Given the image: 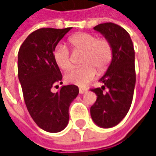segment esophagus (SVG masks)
<instances>
[{"instance_id":"esophagus-1","label":"esophagus","mask_w":156,"mask_h":156,"mask_svg":"<svg viewBox=\"0 0 156 156\" xmlns=\"http://www.w3.org/2000/svg\"><path fill=\"white\" fill-rule=\"evenodd\" d=\"M87 91H88V89H87V88H79V94H85Z\"/></svg>"}]
</instances>
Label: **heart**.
<instances>
[{"label": "heart", "mask_w": 156, "mask_h": 156, "mask_svg": "<svg viewBox=\"0 0 156 156\" xmlns=\"http://www.w3.org/2000/svg\"><path fill=\"white\" fill-rule=\"evenodd\" d=\"M68 43L74 51H83L80 68L69 72L65 76L66 81L72 84L83 87L91 82L97 72L105 71L111 62L113 48L105 37L97 38L88 32H79L68 38ZM53 59L58 68L64 71L71 69V55L68 48L58 45L53 51Z\"/></svg>", "instance_id": "obj_1"}]
</instances>
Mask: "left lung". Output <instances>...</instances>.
Here are the masks:
<instances>
[{
  "label": "left lung",
  "mask_w": 156,
  "mask_h": 156,
  "mask_svg": "<svg viewBox=\"0 0 156 156\" xmlns=\"http://www.w3.org/2000/svg\"><path fill=\"white\" fill-rule=\"evenodd\" d=\"M94 29L110 41L113 58L99 80L104 86L91 89L97 99L90 108V114L99 127L111 128L125 117L133 100L136 79L134 45L127 31L115 23L105 22ZM105 87L108 88L106 92Z\"/></svg>",
  "instance_id": "1"
}]
</instances>
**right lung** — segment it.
<instances>
[{
    "mask_svg": "<svg viewBox=\"0 0 156 156\" xmlns=\"http://www.w3.org/2000/svg\"><path fill=\"white\" fill-rule=\"evenodd\" d=\"M71 27L36 30L23 41L18 51V78L29 114L36 124L50 133L60 132L68 125V109L78 94V87L62 86L57 93L52 87L62 83L53 51Z\"/></svg>",
    "mask_w": 156,
    "mask_h": 156,
    "instance_id": "obj_1",
    "label": "right lung"
}]
</instances>
